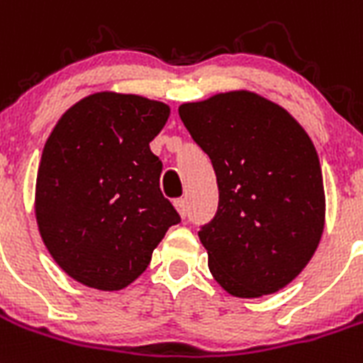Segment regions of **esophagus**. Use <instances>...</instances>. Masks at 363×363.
Here are the masks:
<instances>
[{
    "mask_svg": "<svg viewBox=\"0 0 363 363\" xmlns=\"http://www.w3.org/2000/svg\"><path fill=\"white\" fill-rule=\"evenodd\" d=\"M173 204H175V208H177L179 216L184 219L186 213H188V206H186V201L184 199H175V201H173Z\"/></svg>",
    "mask_w": 363,
    "mask_h": 363,
    "instance_id": "esophagus-1",
    "label": "esophagus"
}]
</instances>
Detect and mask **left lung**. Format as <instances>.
<instances>
[{
    "instance_id": "1",
    "label": "left lung",
    "mask_w": 363,
    "mask_h": 363,
    "mask_svg": "<svg viewBox=\"0 0 363 363\" xmlns=\"http://www.w3.org/2000/svg\"><path fill=\"white\" fill-rule=\"evenodd\" d=\"M179 116L217 177V213L199 232L210 272L235 298L274 294L307 267L323 234L313 140L286 109L250 91L182 104Z\"/></svg>"
}]
</instances>
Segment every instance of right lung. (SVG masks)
I'll return each instance as SVG.
<instances>
[{
  "instance_id": "obj_1",
  "label": "right lung",
  "mask_w": 363,
  "mask_h": 363,
  "mask_svg": "<svg viewBox=\"0 0 363 363\" xmlns=\"http://www.w3.org/2000/svg\"><path fill=\"white\" fill-rule=\"evenodd\" d=\"M169 107L102 91L62 115L36 179L38 228L52 259L82 285L121 291L133 283L177 210L160 191L162 162L150 143Z\"/></svg>"
}]
</instances>
